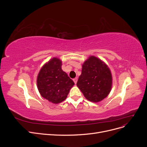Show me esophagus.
<instances>
[{
  "label": "esophagus",
  "mask_w": 147,
  "mask_h": 147,
  "mask_svg": "<svg viewBox=\"0 0 147 147\" xmlns=\"http://www.w3.org/2000/svg\"><path fill=\"white\" fill-rule=\"evenodd\" d=\"M73 81L74 82L75 84H77V78H75L73 79Z\"/></svg>",
  "instance_id": "34e87169"
}]
</instances>
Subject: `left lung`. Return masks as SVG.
<instances>
[{
	"mask_svg": "<svg viewBox=\"0 0 147 147\" xmlns=\"http://www.w3.org/2000/svg\"><path fill=\"white\" fill-rule=\"evenodd\" d=\"M112 84L110 70L101 60L90 56L84 62L77 85L88 100L101 101L109 94Z\"/></svg>",
	"mask_w": 147,
	"mask_h": 147,
	"instance_id": "left-lung-1",
	"label": "left lung"
}]
</instances>
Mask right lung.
<instances>
[{
  "mask_svg": "<svg viewBox=\"0 0 147 147\" xmlns=\"http://www.w3.org/2000/svg\"><path fill=\"white\" fill-rule=\"evenodd\" d=\"M62 62L53 58L41 69L37 77L38 90L41 96L52 103L58 104L67 96L74 82L62 70Z\"/></svg>",
  "mask_w": 147,
  "mask_h": 147,
  "instance_id": "obj_1",
  "label": "right lung"
}]
</instances>
